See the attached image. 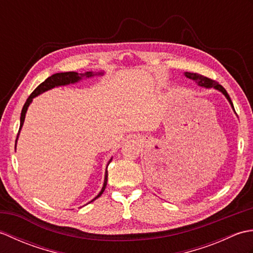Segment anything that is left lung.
<instances>
[{
	"instance_id": "1",
	"label": "left lung",
	"mask_w": 253,
	"mask_h": 253,
	"mask_svg": "<svg viewBox=\"0 0 253 253\" xmlns=\"http://www.w3.org/2000/svg\"><path fill=\"white\" fill-rule=\"evenodd\" d=\"M185 76H186L187 78L195 80V82H196L199 85H201V87L214 88V89H216V90H218V91H221V92H222L225 96H226L227 100L229 101L230 105H232V107L234 109L233 102H232V100H230L229 95H228V93H227V91L225 90V88L223 87L222 84H219L217 82H215V80L210 79V78H208V77H206V76H202V75L197 74V73H185ZM234 110H235V109H234Z\"/></svg>"
}]
</instances>
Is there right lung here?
<instances>
[{"label": "right lung", "instance_id": "1", "mask_svg": "<svg viewBox=\"0 0 253 253\" xmlns=\"http://www.w3.org/2000/svg\"><path fill=\"white\" fill-rule=\"evenodd\" d=\"M91 77L93 76V74L91 72H87L85 74H78L76 72H67V73H57V74H54L52 75V76L47 77L43 83L40 84L38 87L34 90V92H32L29 98L27 99L26 103L24 104V107L23 110H21V115H20V127H19V131H20V128L23 127V124H24V121H25V116H26V112H27V109H28L29 104L31 103L32 99L35 98V96L39 95L40 93L44 92V91L46 90H50L52 88L54 87H57V85H65V84H74V83H77L78 80L82 79V77ZM19 131L17 133V138H18V135H19ZM17 138H16V141H17ZM15 149H16V143H15ZM112 159L109 161V164L111 163ZM107 164V165H109ZM106 182H107V170L105 171V177H104V184H103V187H102V190L100 191V193L98 196H96L92 201H94L95 199H98L102 193H103V191L105 190V187H106ZM91 201V202H92Z\"/></svg>", "mask_w": 253, "mask_h": 253}]
</instances>
